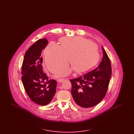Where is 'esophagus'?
<instances>
[{"label": "esophagus", "instance_id": "esophagus-1", "mask_svg": "<svg viewBox=\"0 0 134 134\" xmlns=\"http://www.w3.org/2000/svg\"><path fill=\"white\" fill-rule=\"evenodd\" d=\"M57 80L59 82H60V83H62V82H63L64 81V80H65V79H63V78H61V79H58Z\"/></svg>", "mask_w": 134, "mask_h": 134}]
</instances>
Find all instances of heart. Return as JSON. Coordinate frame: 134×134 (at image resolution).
Segmentation results:
<instances>
[{
    "instance_id": "heart-1",
    "label": "heart",
    "mask_w": 134,
    "mask_h": 134,
    "mask_svg": "<svg viewBox=\"0 0 134 134\" xmlns=\"http://www.w3.org/2000/svg\"><path fill=\"white\" fill-rule=\"evenodd\" d=\"M60 46L51 42L45 51V62L52 72L68 64L77 72L89 70L98 63L100 59L97 46L88 39L81 37H64L60 41ZM70 72L63 68L56 72L57 76L67 75Z\"/></svg>"
}]
</instances>
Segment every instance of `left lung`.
<instances>
[{
  "mask_svg": "<svg viewBox=\"0 0 134 134\" xmlns=\"http://www.w3.org/2000/svg\"><path fill=\"white\" fill-rule=\"evenodd\" d=\"M103 58L99 65L87 74L70 80L71 93L79 108H89L100 102L105 97L111 75L110 59L102 47Z\"/></svg>",
  "mask_w": 134,
  "mask_h": 134,
  "instance_id": "left-lung-1",
  "label": "left lung"
}]
</instances>
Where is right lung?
I'll use <instances>...</instances> for the list:
<instances>
[{
	"instance_id": "1",
	"label": "right lung",
	"mask_w": 134,
	"mask_h": 134,
	"mask_svg": "<svg viewBox=\"0 0 134 134\" xmlns=\"http://www.w3.org/2000/svg\"><path fill=\"white\" fill-rule=\"evenodd\" d=\"M48 44L46 38L38 40L26 52L21 68V80L26 93L32 102L40 105L51 102L56 93L57 82L44 72L41 53Z\"/></svg>"
}]
</instances>
